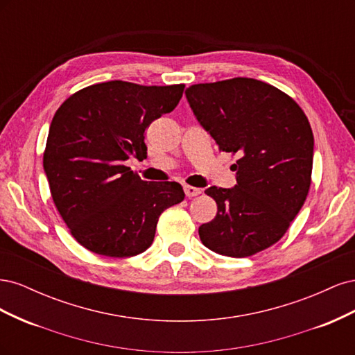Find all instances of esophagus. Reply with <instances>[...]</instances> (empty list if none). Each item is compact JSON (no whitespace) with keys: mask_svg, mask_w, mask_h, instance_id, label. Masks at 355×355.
<instances>
[{"mask_svg":"<svg viewBox=\"0 0 355 355\" xmlns=\"http://www.w3.org/2000/svg\"><path fill=\"white\" fill-rule=\"evenodd\" d=\"M201 189L200 188H196V187H189V185H187L185 187V194H187V197L188 198H192V197H197V196H200L201 194Z\"/></svg>","mask_w":355,"mask_h":355,"instance_id":"34e87169","label":"esophagus"}]
</instances>
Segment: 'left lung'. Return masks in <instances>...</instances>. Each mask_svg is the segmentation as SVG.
<instances>
[{"label":"left lung","mask_w":355,"mask_h":355,"mask_svg":"<svg viewBox=\"0 0 355 355\" xmlns=\"http://www.w3.org/2000/svg\"><path fill=\"white\" fill-rule=\"evenodd\" d=\"M197 121L220 151L237 154V185L210 187L218 213L202 223V244L245 257L280 240L306 200L314 136L299 105L253 78L194 84L185 90Z\"/></svg>","instance_id":"8db88e82"}]
</instances>
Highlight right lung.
Instances as JSON below:
<instances>
[{"mask_svg": "<svg viewBox=\"0 0 355 355\" xmlns=\"http://www.w3.org/2000/svg\"><path fill=\"white\" fill-rule=\"evenodd\" d=\"M184 89L101 83L72 94L53 116L42 166L62 219L87 250L110 257L145 252L159 214L184 201L178 182H146L125 166L146 158L145 130L176 108Z\"/></svg>", "mask_w": 355, "mask_h": 355, "instance_id": "1", "label": "right lung"}]
</instances>
